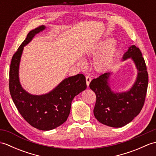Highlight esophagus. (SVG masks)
Returning <instances> with one entry per match:
<instances>
[{
  "instance_id": "1",
  "label": "esophagus",
  "mask_w": 156,
  "mask_h": 156,
  "mask_svg": "<svg viewBox=\"0 0 156 156\" xmlns=\"http://www.w3.org/2000/svg\"><path fill=\"white\" fill-rule=\"evenodd\" d=\"M91 80H92V78L90 77V76H86V81H87V87H88V86H89V84H90V82Z\"/></svg>"
}]
</instances>
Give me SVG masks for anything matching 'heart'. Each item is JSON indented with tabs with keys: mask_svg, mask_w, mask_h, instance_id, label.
<instances>
[{
	"mask_svg": "<svg viewBox=\"0 0 156 156\" xmlns=\"http://www.w3.org/2000/svg\"><path fill=\"white\" fill-rule=\"evenodd\" d=\"M113 44L112 40H106L101 42L93 49L90 53L92 55L97 56L92 62V67L97 72L102 73L110 68L113 64L116 54H117V48L115 45H112ZM84 63L80 62V65H83Z\"/></svg>",
	"mask_w": 156,
	"mask_h": 156,
	"instance_id": "1",
	"label": "heart"
}]
</instances>
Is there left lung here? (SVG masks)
Returning <instances> with one entry per match:
<instances>
[{"label":"left lung","instance_id":"1","mask_svg":"<svg viewBox=\"0 0 156 156\" xmlns=\"http://www.w3.org/2000/svg\"><path fill=\"white\" fill-rule=\"evenodd\" d=\"M131 58L137 68V77L130 90L115 93L108 84L110 73H105L92 80L89 87L97 97L94 108L95 118L112 127H121L140 114L144 107L148 85V73L139 48L132 45L123 55V60Z\"/></svg>","mask_w":156,"mask_h":156}]
</instances>
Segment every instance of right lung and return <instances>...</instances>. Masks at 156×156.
I'll return each instance as SVG.
<instances>
[{
    "label": "right lung",
    "mask_w": 156,
    "mask_h": 156,
    "mask_svg": "<svg viewBox=\"0 0 156 156\" xmlns=\"http://www.w3.org/2000/svg\"><path fill=\"white\" fill-rule=\"evenodd\" d=\"M39 26L27 34L13 55L9 70V90L19 113L32 127L49 131L60 126L67 120L73 98L87 88L86 78L79 74L64 79L57 87L44 95H32L21 87L19 79V67L23 47L34 36L45 29Z\"/></svg>",
    "instance_id": "1"
}]
</instances>
